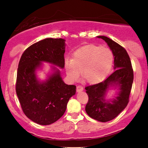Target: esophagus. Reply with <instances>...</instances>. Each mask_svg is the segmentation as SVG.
Returning <instances> with one entry per match:
<instances>
[{"mask_svg": "<svg viewBox=\"0 0 148 148\" xmlns=\"http://www.w3.org/2000/svg\"><path fill=\"white\" fill-rule=\"evenodd\" d=\"M83 90H84V88H83V87H82V86H77L76 91H77V92H81V91H83Z\"/></svg>", "mask_w": 148, "mask_h": 148, "instance_id": "obj_1", "label": "esophagus"}]
</instances>
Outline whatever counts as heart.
<instances>
[{
    "label": "heart",
    "mask_w": 148,
    "mask_h": 148,
    "mask_svg": "<svg viewBox=\"0 0 148 148\" xmlns=\"http://www.w3.org/2000/svg\"><path fill=\"white\" fill-rule=\"evenodd\" d=\"M114 54L110 49L87 45L74 52L73 59L65 60V69L72 81L78 79L82 71L83 78L95 84L104 80L111 70Z\"/></svg>",
    "instance_id": "obj_1"
}]
</instances>
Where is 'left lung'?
<instances>
[{
	"mask_svg": "<svg viewBox=\"0 0 148 148\" xmlns=\"http://www.w3.org/2000/svg\"><path fill=\"white\" fill-rule=\"evenodd\" d=\"M106 42L114 54V72L101 83L86 87L89 97L86 112L97 121L107 122L116 117L129 102L134 74L130 57L123 47L104 36H98ZM116 89L114 96L107 99L110 90Z\"/></svg>",
	"mask_w": 148,
	"mask_h": 148,
	"instance_id": "left-lung-1",
	"label": "left lung"
}]
</instances>
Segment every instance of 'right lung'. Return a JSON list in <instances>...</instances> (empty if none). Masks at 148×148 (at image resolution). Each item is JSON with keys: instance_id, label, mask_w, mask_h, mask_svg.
<instances>
[{"instance_id": "obj_1", "label": "right lung", "mask_w": 148, "mask_h": 148, "mask_svg": "<svg viewBox=\"0 0 148 148\" xmlns=\"http://www.w3.org/2000/svg\"><path fill=\"white\" fill-rule=\"evenodd\" d=\"M65 40L46 38L29 47L20 59L16 93L25 116L32 121L47 125L62 116L76 87L67 85L59 69L64 67ZM44 62L52 65L44 80L38 77ZM54 66H53V65Z\"/></svg>"}]
</instances>
